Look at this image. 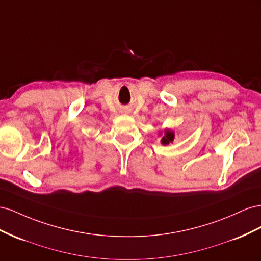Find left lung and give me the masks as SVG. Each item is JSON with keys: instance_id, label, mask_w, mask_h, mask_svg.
<instances>
[{"instance_id": "obj_1", "label": "left lung", "mask_w": 261, "mask_h": 261, "mask_svg": "<svg viewBox=\"0 0 261 261\" xmlns=\"http://www.w3.org/2000/svg\"><path fill=\"white\" fill-rule=\"evenodd\" d=\"M174 140H175V132L173 130H170V129H165L164 136L161 139V143L163 145H168L169 143H173Z\"/></svg>"}]
</instances>
